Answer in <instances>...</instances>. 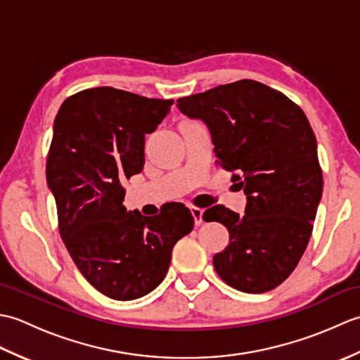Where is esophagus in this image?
I'll list each match as a JSON object with an SVG mask.
<instances>
[{
  "label": "esophagus",
  "mask_w": 360,
  "mask_h": 360,
  "mask_svg": "<svg viewBox=\"0 0 360 360\" xmlns=\"http://www.w3.org/2000/svg\"><path fill=\"white\" fill-rule=\"evenodd\" d=\"M190 212H192V217L195 219V224L200 226L202 223V213L204 210L200 207H190Z\"/></svg>",
  "instance_id": "obj_1"
}]
</instances>
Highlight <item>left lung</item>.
<instances>
[{
  "label": "left lung",
  "mask_w": 360,
  "mask_h": 360,
  "mask_svg": "<svg viewBox=\"0 0 360 360\" xmlns=\"http://www.w3.org/2000/svg\"><path fill=\"white\" fill-rule=\"evenodd\" d=\"M178 102L207 127L217 158L246 193L244 215L213 205L204 221L229 231L213 266L229 286L259 294L277 288L300 262L322 200L317 141L304 112L263 83L240 80Z\"/></svg>",
  "instance_id": "1"
}]
</instances>
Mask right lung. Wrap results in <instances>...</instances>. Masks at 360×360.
I'll return each instance as SVG.
<instances>
[{"label":"right lung","mask_w":360,"mask_h":360,"mask_svg":"<svg viewBox=\"0 0 360 360\" xmlns=\"http://www.w3.org/2000/svg\"><path fill=\"white\" fill-rule=\"evenodd\" d=\"M172 105L98 86L66 98L53 120L46 181L60 235L89 285L114 300H134L159 286L174 244L193 229L184 204L153 218L122 204L124 181L143 168L145 134Z\"/></svg>","instance_id":"1"}]
</instances>
